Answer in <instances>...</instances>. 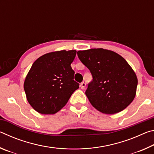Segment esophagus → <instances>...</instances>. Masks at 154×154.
<instances>
[{
	"mask_svg": "<svg viewBox=\"0 0 154 154\" xmlns=\"http://www.w3.org/2000/svg\"><path fill=\"white\" fill-rule=\"evenodd\" d=\"M85 85H86V84H85V82H82V83H81V85H80V87H81V88H82V90H84L85 89Z\"/></svg>",
	"mask_w": 154,
	"mask_h": 154,
	"instance_id": "esophagus-1",
	"label": "esophagus"
}]
</instances>
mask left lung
I'll list each match as a JSON object with an SVG mask.
<instances>
[{
    "instance_id": "left-lung-1",
    "label": "left lung",
    "mask_w": 154,
    "mask_h": 154,
    "mask_svg": "<svg viewBox=\"0 0 154 154\" xmlns=\"http://www.w3.org/2000/svg\"><path fill=\"white\" fill-rule=\"evenodd\" d=\"M77 56L92 74L85 94L94 107L103 113L114 114L132 102L137 77L124 58L102 48L79 51Z\"/></svg>"
}]
</instances>
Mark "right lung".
I'll list each match as a JSON object with an SVG mask.
<instances>
[{
  "label": "right lung",
  "mask_w": 154,
  "mask_h": 154,
  "mask_svg": "<svg viewBox=\"0 0 154 154\" xmlns=\"http://www.w3.org/2000/svg\"><path fill=\"white\" fill-rule=\"evenodd\" d=\"M76 53L75 50L51 52L32 64L24 88L28 103L38 113H57L79 88L71 66Z\"/></svg>",
  "instance_id": "right-lung-1"
}]
</instances>
